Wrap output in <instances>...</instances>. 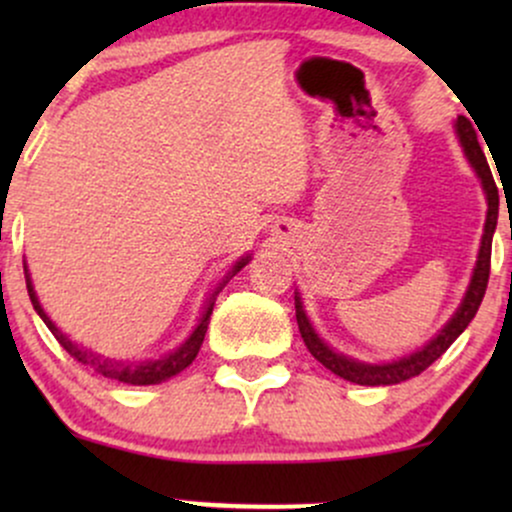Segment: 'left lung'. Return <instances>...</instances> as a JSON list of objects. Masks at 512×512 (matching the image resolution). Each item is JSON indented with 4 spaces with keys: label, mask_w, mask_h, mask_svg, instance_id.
<instances>
[{
    "label": "left lung",
    "mask_w": 512,
    "mask_h": 512,
    "mask_svg": "<svg viewBox=\"0 0 512 512\" xmlns=\"http://www.w3.org/2000/svg\"><path fill=\"white\" fill-rule=\"evenodd\" d=\"M455 132H457V139H460V144L464 149V156H467V161L472 163V168L477 170L481 187H484L486 202H489V211H486L484 236H481V248H479L477 267H474L472 281H469V289H467V293H464L460 308H457L455 315L450 317L448 325H445L443 330H440L436 337H433L431 342L424 346V349L399 358V361L361 363V361H354V358H349L344 354H337V351H332L330 346L317 337V332L313 330V325H310L308 315H305V310H303L301 296L296 293V320H298V330H301L305 346H308L310 354H313L317 361L322 363V366L330 368L334 375L349 380V383L373 385V387L375 385H397V383H402V380H409V378H414V375L424 373V370L431 366L433 361H438V358L448 351V346L455 342V339L460 337L464 330H467V325L474 320V315H477L481 298H484V293H486V284H489V272H491V240H493V231H496V223H498V187H496V182H493L491 168H489V163H486L484 151H481L477 132H474L472 122H469L464 115H460L455 122Z\"/></svg>",
    "instance_id": "8db88e82"
}]
</instances>
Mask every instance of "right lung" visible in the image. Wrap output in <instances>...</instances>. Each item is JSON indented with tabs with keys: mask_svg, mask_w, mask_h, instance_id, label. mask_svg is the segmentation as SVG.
I'll use <instances>...</instances> for the list:
<instances>
[{
	"mask_svg": "<svg viewBox=\"0 0 512 512\" xmlns=\"http://www.w3.org/2000/svg\"><path fill=\"white\" fill-rule=\"evenodd\" d=\"M250 262V257H243V260H238L233 264V269L228 272L226 279H223V284H219V289L211 293L207 308H204L202 313V320H199V325L195 327V332L190 334V337L185 339V344H180L178 349L170 351V354L156 358V361H144V363H125V361H115V358H103L98 354H93V351L84 349V346L74 344L72 339L67 337V334H62L57 330L55 322L50 320L48 313L43 310V305H40L38 296H35L33 291V284H31V276H28V269L26 264H23V272H26V286H28V296H31V303L35 308V313L43 317V322L48 325V330L55 334L57 342L62 344V349L69 351V356H74L76 361L84 363V366H91L96 373L105 375V378L110 380H117V383H127V385H156L161 383V380H168L173 378V375H178L180 370H185L190 366L192 361H195V356L199 354V346L204 342V334H207V327H209V317H211V310H214V301L216 296H219V291L226 286V281L231 279V276H236L240 269L245 267V264Z\"/></svg>",
	"mask_w": 512,
	"mask_h": 512,
	"instance_id": "1",
	"label": "right lung"
}]
</instances>
